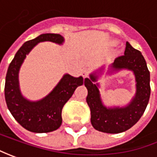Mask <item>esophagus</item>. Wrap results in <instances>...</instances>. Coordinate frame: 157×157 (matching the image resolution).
Wrapping results in <instances>:
<instances>
[{
	"label": "esophagus",
	"instance_id": "1",
	"mask_svg": "<svg viewBox=\"0 0 157 157\" xmlns=\"http://www.w3.org/2000/svg\"><path fill=\"white\" fill-rule=\"evenodd\" d=\"M89 70L88 69H84L82 70V76H83L84 78H86V77H88L89 76Z\"/></svg>",
	"mask_w": 157,
	"mask_h": 157
}]
</instances>
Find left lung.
I'll return each instance as SVG.
<instances>
[{"label": "left lung", "mask_w": 157, "mask_h": 157, "mask_svg": "<svg viewBox=\"0 0 157 157\" xmlns=\"http://www.w3.org/2000/svg\"><path fill=\"white\" fill-rule=\"evenodd\" d=\"M112 68L116 70L128 68L135 74L136 93L127 107L109 109L102 105L98 85L93 83L97 78L94 74L90 75V79L84 80V85L88 89L86 101L90 109L93 127L101 132L117 134L134 126L143 115L150 96V77L144 57L128 42H126L124 55L116 57Z\"/></svg>", "instance_id": "left-lung-1"}]
</instances>
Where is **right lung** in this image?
Returning a JSON list of instances; mask_svg holds the SVG:
<instances>
[{
    "instance_id": "right-lung-1",
    "label": "right lung",
    "mask_w": 157,
    "mask_h": 157,
    "mask_svg": "<svg viewBox=\"0 0 157 157\" xmlns=\"http://www.w3.org/2000/svg\"><path fill=\"white\" fill-rule=\"evenodd\" d=\"M61 44L63 37L59 34H42L25 42L9 64L5 82V99L10 113L27 130L48 133L56 130L62 122L63 106L72 96L75 89L83 83V78L65 75L51 93L39 101H29L22 97L19 89L18 73L21 63L34 47L41 41Z\"/></svg>"
}]
</instances>
